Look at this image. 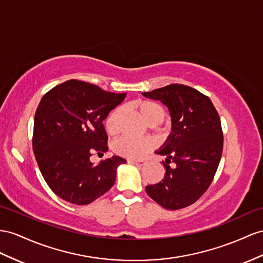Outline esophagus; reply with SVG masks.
<instances>
[{
	"label": "esophagus",
	"instance_id": "obj_1",
	"mask_svg": "<svg viewBox=\"0 0 263 263\" xmlns=\"http://www.w3.org/2000/svg\"><path fill=\"white\" fill-rule=\"evenodd\" d=\"M129 163L134 164V165H137V166H143V165H145L146 161H144V160H140V161H132V160H130Z\"/></svg>",
	"mask_w": 263,
	"mask_h": 263
}]
</instances>
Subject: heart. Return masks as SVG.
<instances>
[{"label":"heart","instance_id":"1","mask_svg":"<svg viewBox=\"0 0 263 263\" xmlns=\"http://www.w3.org/2000/svg\"><path fill=\"white\" fill-rule=\"evenodd\" d=\"M138 107L141 114H142L143 118L146 120V122L151 125L158 124L164 119L165 111L163 109V106L156 102V101H141V102L138 103ZM121 113H122V107L118 106L113 111H111V113L105 119V129L106 132L111 134V136H116L119 132V119ZM151 147L152 142L149 139H136L124 137L114 142L113 151L120 157H123L130 160H137L142 158Z\"/></svg>","mask_w":263,"mask_h":263}]
</instances>
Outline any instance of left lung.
Listing matches in <instances>:
<instances>
[{
	"label": "left lung",
	"mask_w": 263,
	"mask_h": 263,
	"mask_svg": "<svg viewBox=\"0 0 263 263\" xmlns=\"http://www.w3.org/2000/svg\"><path fill=\"white\" fill-rule=\"evenodd\" d=\"M142 96L167 106L172 133L158 154L165 156L164 179L146 185L147 196L167 210L193 204L210 186L223 150V132L211 100L193 87L170 84ZM172 162L175 167L168 164Z\"/></svg>",
	"instance_id": "obj_1"
}]
</instances>
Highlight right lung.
<instances>
[{
    "label": "right lung",
    "mask_w": 263,
    "mask_h": 263,
    "mask_svg": "<svg viewBox=\"0 0 263 263\" xmlns=\"http://www.w3.org/2000/svg\"><path fill=\"white\" fill-rule=\"evenodd\" d=\"M125 96L79 80L44 94L35 112L32 145L40 171L58 197L84 205L111 189L125 159L113 156L93 165L90 157L107 151L103 120Z\"/></svg>",
    "instance_id": "obj_1"
}]
</instances>
